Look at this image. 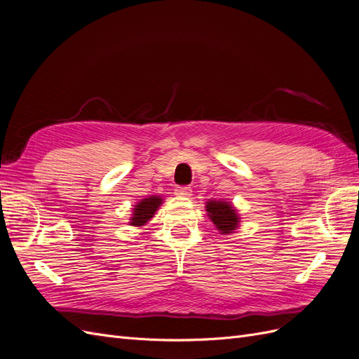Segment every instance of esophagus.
Returning a JSON list of instances; mask_svg holds the SVG:
<instances>
[{
	"label": "esophagus",
	"instance_id": "34e87169",
	"mask_svg": "<svg viewBox=\"0 0 359 359\" xmlns=\"http://www.w3.org/2000/svg\"><path fill=\"white\" fill-rule=\"evenodd\" d=\"M175 194L177 196L189 198V196H191V187L190 186H180L175 189Z\"/></svg>",
	"mask_w": 359,
	"mask_h": 359
}]
</instances>
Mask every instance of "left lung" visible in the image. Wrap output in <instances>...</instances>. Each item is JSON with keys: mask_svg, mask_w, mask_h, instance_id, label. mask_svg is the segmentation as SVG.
Segmentation results:
<instances>
[{"mask_svg": "<svg viewBox=\"0 0 359 359\" xmlns=\"http://www.w3.org/2000/svg\"><path fill=\"white\" fill-rule=\"evenodd\" d=\"M206 211L211 222L215 224L217 229L223 235H229L236 231L240 224V215L231 202L226 201H208L206 202Z\"/></svg>", "mask_w": 359, "mask_h": 359, "instance_id": "1", "label": "left lung"}]
</instances>
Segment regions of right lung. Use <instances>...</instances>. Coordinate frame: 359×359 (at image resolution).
<instances>
[{
  "label": "right lung",
  "mask_w": 359,
  "mask_h": 359,
  "mask_svg": "<svg viewBox=\"0 0 359 359\" xmlns=\"http://www.w3.org/2000/svg\"><path fill=\"white\" fill-rule=\"evenodd\" d=\"M163 203V199L160 196H149L145 198L133 208V215L130 219V224L132 226H144L147 222H149L151 217H154L158 206Z\"/></svg>",
  "instance_id": "obj_1"
}]
</instances>
